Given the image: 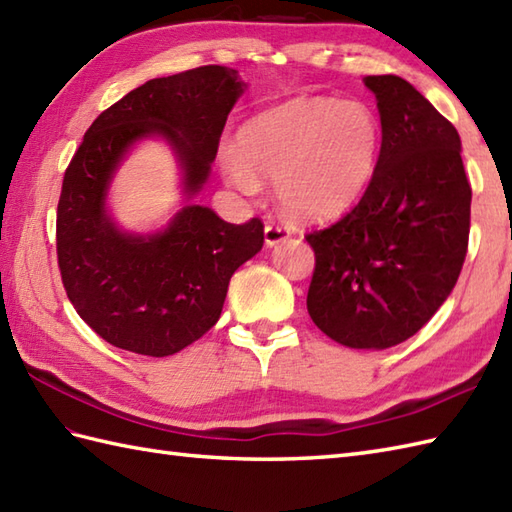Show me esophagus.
I'll return each mask as SVG.
<instances>
[{
    "label": "esophagus",
    "mask_w": 512,
    "mask_h": 512,
    "mask_svg": "<svg viewBox=\"0 0 512 512\" xmlns=\"http://www.w3.org/2000/svg\"><path fill=\"white\" fill-rule=\"evenodd\" d=\"M290 228L281 226V224H266L264 228V237H266V246H277L281 242H286L290 237Z\"/></svg>",
    "instance_id": "esophagus-1"
}]
</instances>
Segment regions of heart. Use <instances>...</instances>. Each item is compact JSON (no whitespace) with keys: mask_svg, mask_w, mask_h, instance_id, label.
<instances>
[{"mask_svg":"<svg viewBox=\"0 0 512 512\" xmlns=\"http://www.w3.org/2000/svg\"><path fill=\"white\" fill-rule=\"evenodd\" d=\"M237 149L222 160L235 187L255 193L259 180H275L281 211L319 222L363 198L378 165L380 123L356 101L292 99L246 121Z\"/></svg>","mask_w":512,"mask_h":512,"instance_id":"obj_1","label":"heart"}]
</instances>
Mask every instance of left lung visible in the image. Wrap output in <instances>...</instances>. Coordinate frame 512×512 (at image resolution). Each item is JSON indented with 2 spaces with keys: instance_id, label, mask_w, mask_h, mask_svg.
<instances>
[{
  "instance_id": "8db88e82",
  "label": "left lung",
  "mask_w": 512,
  "mask_h": 512,
  "mask_svg": "<svg viewBox=\"0 0 512 512\" xmlns=\"http://www.w3.org/2000/svg\"><path fill=\"white\" fill-rule=\"evenodd\" d=\"M363 81L383 129L378 165L350 213L306 235L317 259L308 312L336 343L387 350L451 295L469 246L471 184L458 129L411 83Z\"/></svg>"
}]
</instances>
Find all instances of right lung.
<instances>
[{
  "label": "right lung",
  "mask_w": 512,
  "mask_h": 512,
  "mask_svg": "<svg viewBox=\"0 0 512 512\" xmlns=\"http://www.w3.org/2000/svg\"><path fill=\"white\" fill-rule=\"evenodd\" d=\"M246 83L226 65L151 79L96 118L65 169L57 257L74 310L121 350L171 356L209 332L228 281L264 246V224H228L193 204L211 176L222 129ZM162 137L181 167L185 206L154 234L123 232L106 195L140 139Z\"/></svg>",
  "instance_id": "right-lung-1"
}]
</instances>
